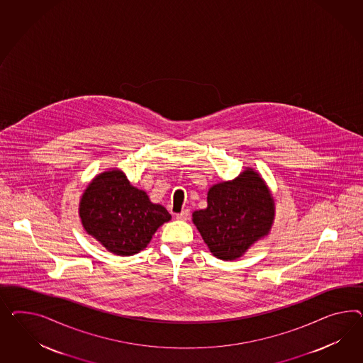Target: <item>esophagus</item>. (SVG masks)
<instances>
[{
	"instance_id": "34e87169",
	"label": "esophagus",
	"mask_w": 363,
	"mask_h": 363,
	"mask_svg": "<svg viewBox=\"0 0 363 363\" xmlns=\"http://www.w3.org/2000/svg\"><path fill=\"white\" fill-rule=\"evenodd\" d=\"M189 210H184V211H181L179 214H177L176 218L178 220H186L187 218H189Z\"/></svg>"
}]
</instances>
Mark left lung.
Returning <instances> with one entry per match:
<instances>
[{
  "mask_svg": "<svg viewBox=\"0 0 363 363\" xmlns=\"http://www.w3.org/2000/svg\"><path fill=\"white\" fill-rule=\"evenodd\" d=\"M274 210L263 177L245 167L234 179L208 189L207 207L193 213V223L213 255L235 260L271 233Z\"/></svg>",
  "mask_w": 363,
  "mask_h": 363,
  "instance_id": "left-lung-1",
  "label": "left lung"
}]
</instances>
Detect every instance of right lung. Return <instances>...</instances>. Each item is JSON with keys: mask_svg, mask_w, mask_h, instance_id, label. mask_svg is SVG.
Wrapping results in <instances>:
<instances>
[{"mask_svg": "<svg viewBox=\"0 0 363 363\" xmlns=\"http://www.w3.org/2000/svg\"><path fill=\"white\" fill-rule=\"evenodd\" d=\"M79 216L86 233L118 256L147 248L158 227L172 219L165 207L150 202L118 167L92 178L80 196Z\"/></svg>", "mask_w": 363, "mask_h": 363, "instance_id": "add662e5", "label": "right lung"}]
</instances>
